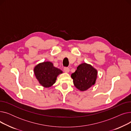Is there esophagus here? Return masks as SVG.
<instances>
[{"label": "esophagus", "instance_id": "34e87169", "mask_svg": "<svg viewBox=\"0 0 131 131\" xmlns=\"http://www.w3.org/2000/svg\"><path fill=\"white\" fill-rule=\"evenodd\" d=\"M64 71L65 73H68L70 72V69H69V68H68V67H64Z\"/></svg>", "mask_w": 131, "mask_h": 131}]
</instances>
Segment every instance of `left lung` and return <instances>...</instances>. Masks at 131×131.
<instances>
[{"mask_svg": "<svg viewBox=\"0 0 131 131\" xmlns=\"http://www.w3.org/2000/svg\"><path fill=\"white\" fill-rule=\"evenodd\" d=\"M98 71L91 65L85 63L79 65L71 75L75 86L81 91H85L95 83Z\"/></svg>", "mask_w": 131, "mask_h": 131, "instance_id": "1", "label": "left lung"}]
</instances>
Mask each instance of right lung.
<instances>
[{"mask_svg":"<svg viewBox=\"0 0 131 131\" xmlns=\"http://www.w3.org/2000/svg\"><path fill=\"white\" fill-rule=\"evenodd\" d=\"M62 73L63 71L53 66L50 61H43L34 68V74L39 83L46 88L53 85L57 77Z\"/></svg>","mask_w":131,"mask_h":131,"instance_id":"1","label":"right lung"}]
</instances>
